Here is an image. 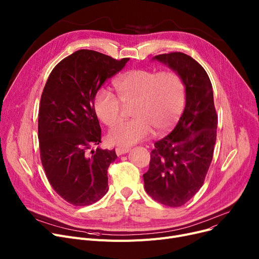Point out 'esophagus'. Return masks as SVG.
Returning a JSON list of instances; mask_svg holds the SVG:
<instances>
[{"instance_id":"1","label":"esophagus","mask_w":259,"mask_h":259,"mask_svg":"<svg viewBox=\"0 0 259 259\" xmlns=\"http://www.w3.org/2000/svg\"><path fill=\"white\" fill-rule=\"evenodd\" d=\"M130 151V148L128 147H116L115 148V152L117 155H121V154H126Z\"/></svg>"}]
</instances>
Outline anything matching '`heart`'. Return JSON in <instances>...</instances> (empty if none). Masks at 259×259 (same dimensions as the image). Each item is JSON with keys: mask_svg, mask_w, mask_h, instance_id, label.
Here are the masks:
<instances>
[{"mask_svg": "<svg viewBox=\"0 0 259 259\" xmlns=\"http://www.w3.org/2000/svg\"><path fill=\"white\" fill-rule=\"evenodd\" d=\"M118 98L101 88L94 97L95 115L108 127L119 121L122 105L131 106L133 119L121 122L108 134L110 143L131 146L146 140L152 129L155 134L169 132L179 121L186 105L183 77L173 70L132 69L115 80Z\"/></svg>", "mask_w": 259, "mask_h": 259, "instance_id": "heart-1", "label": "heart"}]
</instances>
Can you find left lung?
I'll return each mask as SVG.
<instances>
[{"label": "left lung", "mask_w": 259, "mask_h": 259, "mask_svg": "<svg viewBox=\"0 0 259 259\" xmlns=\"http://www.w3.org/2000/svg\"><path fill=\"white\" fill-rule=\"evenodd\" d=\"M184 79L186 107L174 130L154 143L145 190L168 207H181L201 188L213 158L217 113L211 80L200 64L183 52L155 56Z\"/></svg>", "instance_id": "obj_1"}]
</instances>
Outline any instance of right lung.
Listing matches in <instances>:
<instances>
[{
  "label": "right lung",
  "instance_id": "1",
  "mask_svg": "<svg viewBox=\"0 0 259 259\" xmlns=\"http://www.w3.org/2000/svg\"><path fill=\"white\" fill-rule=\"evenodd\" d=\"M128 61L80 49L54 67L45 84L38 109L39 156L52 189L73 206H89L108 191L107 170L117 156L107 149L90 151L102 138L93 101Z\"/></svg>",
  "mask_w": 259,
  "mask_h": 259
}]
</instances>
